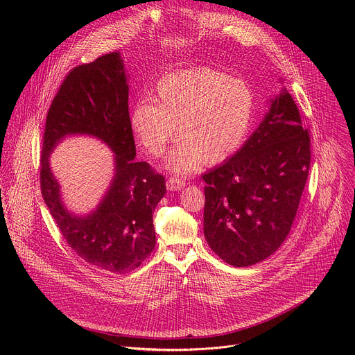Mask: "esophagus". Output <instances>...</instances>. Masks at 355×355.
I'll use <instances>...</instances> for the list:
<instances>
[{
  "label": "esophagus",
  "mask_w": 355,
  "mask_h": 355,
  "mask_svg": "<svg viewBox=\"0 0 355 355\" xmlns=\"http://www.w3.org/2000/svg\"><path fill=\"white\" fill-rule=\"evenodd\" d=\"M167 188L170 191H180L185 187V181L182 178H178V177H171L167 180Z\"/></svg>",
  "instance_id": "34e87169"
}]
</instances>
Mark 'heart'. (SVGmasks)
I'll list each match as a JSON object with an SVG mask.
<instances>
[{
  "label": "heart",
  "mask_w": 355,
  "mask_h": 355,
  "mask_svg": "<svg viewBox=\"0 0 355 355\" xmlns=\"http://www.w3.org/2000/svg\"><path fill=\"white\" fill-rule=\"evenodd\" d=\"M153 99L133 105L130 129L151 157H160L177 136L180 141L167 159L175 173H189L202 162L219 164L234 155L256 108L254 92L245 81L209 67L166 74Z\"/></svg>",
  "instance_id": "obj_1"
}]
</instances>
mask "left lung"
<instances>
[{
	"label": "left lung",
	"mask_w": 355,
	"mask_h": 355,
	"mask_svg": "<svg viewBox=\"0 0 355 355\" xmlns=\"http://www.w3.org/2000/svg\"><path fill=\"white\" fill-rule=\"evenodd\" d=\"M311 166L309 130L282 88L257 130L205 181L204 233L233 267L257 264L284 243Z\"/></svg>",
	"instance_id": "1"
}]
</instances>
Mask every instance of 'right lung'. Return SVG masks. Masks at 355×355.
Segmentation results:
<instances>
[{
    "label": "right lung",
    "instance_id": "1",
    "mask_svg": "<svg viewBox=\"0 0 355 355\" xmlns=\"http://www.w3.org/2000/svg\"><path fill=\"white\" fill-rule=\"evenodd\" d=\"M129 87L118 52L70 70L49 108L40 156V189L64 240L85 260L114 274L137 268L156 245L153 212L166 193V178L136 162L129 122ZM92 134L116 153V178L101 205L78 218L61 205L48 156L66 135Z\"/></svg>",
    "mask_w": 355,
    "mask_h": 355
}]
</instances>
